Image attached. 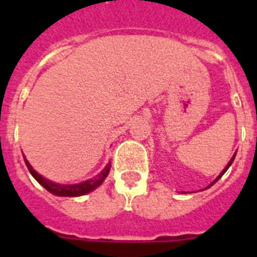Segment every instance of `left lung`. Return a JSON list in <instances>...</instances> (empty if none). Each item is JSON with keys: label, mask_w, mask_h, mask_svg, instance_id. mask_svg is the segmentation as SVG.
<instances>
[{"label": "left lung", "mask_w": 257, "mask_h": 257, "mask_svg": "<svg viewBox=\"0 0 257 257\" xmlns=\"http://www.w3.org/2000/svg\"><path fill=\"white\" fill-rule=\"evenodd\" d=\"M235 156H236V153H235V155H233V156H232L231 161H229V163H228V164H227V167H225V168L223 169V172H221V173H220V175L217 176V177H216V180H213V181H212V184H209V185H208V187L205 188V189H208V188H209V187H212V185H213V184H215L216 181H217V180H219L220 177H221V176H223L224 173H225V172H227V169L229 168V167H231V164H232V163H233V160H235Z\"/></svg>", "instance_id": "obj_1"}]
</instances>
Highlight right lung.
Returning <instances> with one entry per match:
<instances>
[{
    "label": "right lung",
    "instance_id": "right-lung-1",
    "mask_svg": "<svg viewBox=\"0 0 257 257\" xmlns=\"http://www.w3.org/2000/svg\"><path fill=\"white\" fill-rule=\"evenodd\" d=\"M25 164L29 169V172L32 173L34 179L37 180L38 183L41 184L42 187L45 188L46 191H49L50 193H53L56 196H68V197H76V196H82L86 195L89 192L94 191L97 187H100L102 181L106 179V176H108L109 171H110V164H108L102 169L100 175H97L96 177H93V179H89L86 181H82V183L78 184H72V185H66V184H58V183H53V181H50V180L45 179V177H42L40 173L34 171L33 167L29 164V161L25 159Z\"/></svg>",
    "mask_w": 257,
    "mask_h": 257
}]
</instances>
